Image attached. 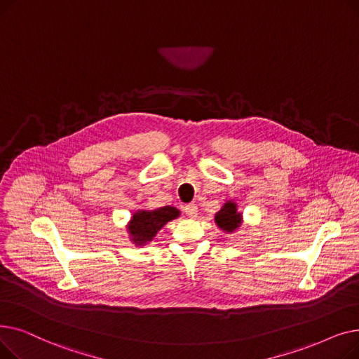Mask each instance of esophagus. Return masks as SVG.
<instances>
[{"label": "esophagus", "instance_id": "esophagus-1", "mask_svg": "<svg viewBox=\"0 0 359 359\" xmlns=\"http://www.w3.org/2000/svg\"><path fill=\"white\" fill-rule=\"evenodd\" d=\"M184 212L189 218H195L198 215V206L195 203H189L184 206Z\"/></svg>", "mask_w": 359, "mask_h": 359}]
</instances>
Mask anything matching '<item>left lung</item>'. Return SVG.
Wrapping results in <instances>:
<instances>
[{
    "instance_id": "8db88e82",
    "label": "left lung",
    "mask_w": 359,
    "mask_h": 359,
    "mask_svg": "<svg viewBox=\"0 0 359 359\" xmlns=\"http://www.w3.org/2000/svg\"><path fill=\"white\" fill-rule=\"evenodd\" d=\"M215 222L218 229L225 233H234L240 229L243 222V214L237 211V203L234 201H227L221 210L215 214Z\"/></svg>"
}]
</instances>
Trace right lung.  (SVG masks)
Instances as JSON below:
<instances>
[{
	"label": "right lung",
	"instance_id": "add662e5",
	"mask_svg": "<svg viewBox=\"0 0 359 359\" xmlns=\"http://www.w3.org/2000/svg\"><path fill=\"white\" fill-rule=\"evenodd\" d=\"M180 211L175 206H163L157 210H138L132 214L128 222V233L130 241L135 246H145L153 241L156 234L164 227V225L177 218Z\"/></svg>",
	"mask_w": 359,
	"mask_h": 359
}]
</instances>
